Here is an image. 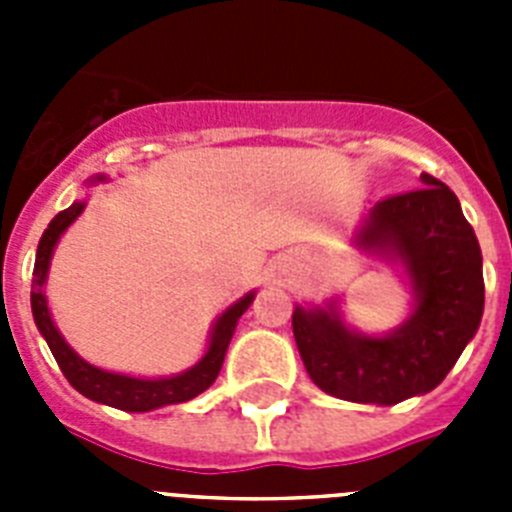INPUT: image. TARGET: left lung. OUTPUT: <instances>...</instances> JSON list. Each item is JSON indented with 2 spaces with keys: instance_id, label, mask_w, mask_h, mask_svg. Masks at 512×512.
<instances>
[{
  "instance_id": "8db88e82",
  "label": "left lung",
  "mask_w": 512,
  "mask_h": 512,
  "mask_svg": "<svg viewBox=\"0 0 512 512\" xmlns=\"http://www.w3.org/2000/svg\"><path fill=\"white\" fill-rule=\"evenodd\" d=\"M384 197L369 212L359 243L395 256L413 282L408 323L384 338L351 333L333 307L292 312V330L310 379L333 397L395 405L443 382L477 333L485 279L477 235L456 194L436 176Z\"/></svg>"
}]
</instances>
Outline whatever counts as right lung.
I'll use <instances>...</instances> for the list:
<instances>
[{"label":"right lung","mask_w":512,"mask_h":512,"mask_svg":"<svg viewBox=\"0 0 512 512\" xmlns=\"http://www.w3.org/2000/svg\"><path fill=\"white\" fill-rule=\"evenodd\" d=\"M81 210H84V202H74V205L58 212L51 223H48V228H45L43 238H40L38 243V253H35L33 292H30L35 325H38V330L43 333L45 341H48V348H51L53 359L61 366L63 377L69 379V384L76 392H81V395L89 397V400L102 402V405H110V408L117 410H128V413H148V410L164 408V405L187 402L192 400V397L200 395V392H205L207 387L215 382L217 374H220L225 351H228V343L235 333V323H238V318H241L243 312L248 310V305L253 302V292L223 312V318L217 320L215 328H212L207 354L202 356L200 364H194L189 372L176 374V377L169 379H135L125 377V374L102 372L97 366L79 359V356L69 348V343L63 341L61 333H58L56 325H53L51 312H48V302H45L43 295L45 274H48L53 248H56L63 230L69 228L76 217L81 215Z\"/></svg>","instance_id":"add662e5"}]
</instances>
